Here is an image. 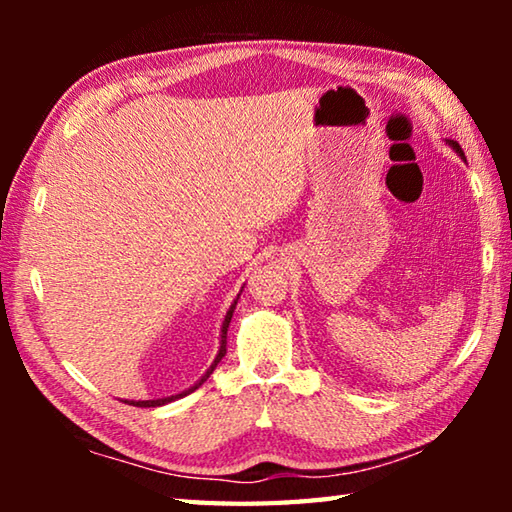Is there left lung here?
Listing matches in <instances>:
<instances>
[{
	"mask_svg": "<svg viewBox=\"0 0 512 512\" xmlns=\"http://www.w3.org/2000/svg\"><path fill=\"white\" fill-rule=\"evenodd\" d=\"M447 144L449 146H452V149L458 153V155H461V158L465 160V153H463V149H461V146H458V142H454V140H447Z\"/></svg>",
	"mask_w": 512,
	"mask_h": 512,
	"instance_id": "8db88e82",
	"label": "left lung"
}]
</instances>
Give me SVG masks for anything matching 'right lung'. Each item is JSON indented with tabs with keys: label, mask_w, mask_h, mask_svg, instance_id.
I'll return each mask as SVG.
<instances>
[{
	"label": "right lung",
	"mask_w": 512,
	"mask_h": 512,
	"mask_svg": "<svg viewBox=\"0 0 512 512\" xmlns=\"http://www.w3.org/2000/svg\"><path fill=\"white\" fill-rule=\"evenodd\" d=\"M241 296V293H239ZM239 296H237V300H239ZM237 300L232 302L230 305V309H228V314H225V318H223V325H221V348H219V354H216V359H214V363L210 366V370L205 372V375L196 381V384L192 386V388H187V391H183V393H178V395H171V397H162V400H140V402H128V404H133V406H142V409H149V406H162V404H167V402H173V400H178V397H185V395H189V393H194L198 386L203 384V381H207V377L212 375L214 372V368L219 366V361L225 357V339H228V325H230V320H232V311H235V307H237Z\"/></svg>",
	"instance_id": "right-lung-1"
}]
</instances>
